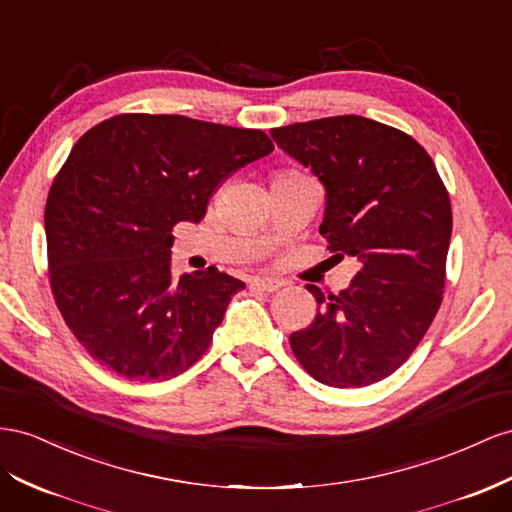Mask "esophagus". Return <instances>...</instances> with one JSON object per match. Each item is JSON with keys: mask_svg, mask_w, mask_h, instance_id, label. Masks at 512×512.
Here are the masks:
<instances>
[{"mask_svg": "<svg viewBox=\"0 0 512 512\" xmlns=\"http://www.w3.org/2000/svg\"><path fill=\"white\" fill-rule=\"evenodd\" d=\"M250 286L254 290H262V293H273V290H278L282 286V282L275 280V278H254L250 282Z\"/></svg>", "mask_w": 512, "mask_h": 512, "instance_id": "34e87169", "label": "esophagus"}]
</instances>
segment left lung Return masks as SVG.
Listing matches in <instances>:
<instances>
[{
    "instance_id": "left-lung-1",
    "label": "left lung",
    "mask_w": 512,
    "mask_h": 512,
    "mask_svg": "<svg viewBox=\"0 0 512 512\" xmlns=\"http://www.w3.org/2000/svg\"><path fill=\"white\" fill-rule=\"evenodd\" d=\"M271 135L325 185L329 252L359 262L338 295L306 286L321 310L290 334V349L331 388L377 383L407 362L444 299L448 189L411 135L364 116L295 122Z\"/></svg>"
}]
</instances>
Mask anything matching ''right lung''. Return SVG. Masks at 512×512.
Listing matches in <instances>:
<instances>
[{"instance_id": "right-lung-1", "label": "right lung", "mask_w": 512, "mask_h": 512, "mask_svg": "<svg viewBox=\"0 0 512 512\" xmlns=\"http://www.w3.org/2000/svg\"><path fill=\"white\" fill-rule=\"evenodd\" d=\"M260 129L176 114H118L79 137L47 206L49 282L64 323L107 370L181 375L209 349L245 284L209 267L172 273V230L200 222L217 187L269 155Z\"/></svg>"}]
</instances>
